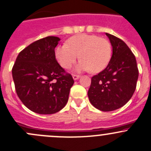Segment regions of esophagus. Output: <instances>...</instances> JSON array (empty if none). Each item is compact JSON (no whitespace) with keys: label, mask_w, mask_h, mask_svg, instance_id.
Segmentation results:
<instances>
[{"label":"esophagus","mask_w":151,"mask_h":151,"mask_svg":"<svg viewBox=\"0 0 151 151\" xmlns=\"http://www.w3.org/2000/svg\"><path fill=\"white\" fill-rule=\"evenodd\" d=\"M80 77V75H77V74H73V79H74V80H78Z\"/></svg>","instance_id":"34e87169"}]
</instances>
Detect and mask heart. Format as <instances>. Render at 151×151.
Segmentation results:
<instances>
[{
	"mask_svg": "<svg viewBox=\"0 0 151 151\" xmlns=\"http://www.w3.org/2000/svg\"><path fill=\"white\" fill-rule=\"evenodd\" d=\"M55 55L64 68H71L79 55L81 60L76 66L77 71L92 69L93 72H99L110 61L112 47L106 39L83 33L70 38L66 45L56 47Z\"/></svg>",
	"mask_w": 151,
	"mask_h": 151,
	"instance_id": "1",
	"label": "heart"
}]
</instances>
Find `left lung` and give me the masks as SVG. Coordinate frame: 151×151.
<instances>
[{
    "instance_id": "8db88e82",
    "label": "left lung",
    "mask_w": 151,
    "mask_h": 151,
    "mask_svg": "<svg viewBox=\"0 0 151 151\" xmlns=\"http://www.w3.org/2000/svg\"><path fill=\"white\" fill-rule=\"evenodd\" d=\"M112 47L110 61L91 78L88 92L91 104L104 112L119 109L130 100L137 86L139 71L134 55L123 41L106 33Z\"/></svg>"
}]
</instances>
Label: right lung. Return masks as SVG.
<instances>
[{
	"instance_id": "right-lung-1",
	"label": "right lung",
	"mask_w": 151,
	"mask_h": 151,
	"mask_svg": "<svg viewBox=\"0 0 151 151\" xmlns=\"http://www.w3.org/2000/svg\"><path fill=\"white\" fill-rule=\"evenodd\" d=\"M60 40L47 36L33 42L19 53L12 68L18 97L36 113L54 114L63 109L74 83L55 58Z\"/></svg>"
}]
</instances>
